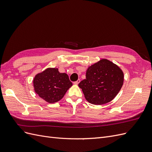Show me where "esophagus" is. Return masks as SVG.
I'll use <instances>...</instances> for the list:
<instances>
[{
	"mask_svg": "<svg viewBox=\"0 0 152 152\" xmlns=\"http://www.w3.org/2000/svg\"><path fill=\"white\" fill-rule=\"evenodd\" d=\"M80 82V79H79V80H77V81H75V82H73V84H75V85H78V84H79V82Z\"/></svg>",
	"mask_w": 152,
	"mask_h": 152,
	"instance_id": "34e87169",
	"label": "esophagus"
}]
</instances>
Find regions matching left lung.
I'll list each match as a JSON object with an SVG mask.
<instances>
[{
	"mask_svg": "<svg viewBox=\"0 0 152 152\" xmlns=\"http://www.w3.org/2000/svg\"><path fill=\"white\" fill-rule=\"evenodd\" d=\"M124 72L116 64L107 59L88 66L86 79L79 86L89 103L101 105L113 100L124 84Z\"/></svg>",
	"mask_w": 152,
	"mask_h": 152,
	"instance_id": "8db88e82",
	"label": "left lung"
}]
</instances>
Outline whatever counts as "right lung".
<instances>
[{"label": "right lung", "instance_id": "1", "mask_svg": "<svg viewBox=\"0 0 152 152\" xmlns=\"http://www.w3.org/2000/svg\"><path fill=\"white\" fill-rule=\"evenodd\" d=\"M33 83L36 94L49 103L61 100L72 86L68 75L65 73H59L58 68H48L37 73Z\"/></svg>", "mask_w": 152, "mask_h": 152}]
</instances>
